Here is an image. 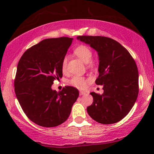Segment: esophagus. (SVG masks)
<instances>
[{"instance_id": "34e87169", "label": "esophagus", "mask_w": 154, "mask_h": 154, "mask_svg": "<svg viewBox=\"0 0 154 154\" xmlns=\"http://www.w3.org/2000/svg\"><path fill=\"white\" fill-rule=\"evenodd\" d=\"M79 94H80V95H84V94H86V92H84V91H82V90H81V91H80V92H79Z\"/></svg>"}]
</instances>
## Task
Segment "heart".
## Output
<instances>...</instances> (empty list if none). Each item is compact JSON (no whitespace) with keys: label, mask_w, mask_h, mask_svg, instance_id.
<instances>
[{"label":"heart","mask_w":154,"mask_h":154,"mask_svg":"<svg viewBox=\"0 0 154 154\" xmlns=\"http://www.w3.org/2000/svg\"><path fill=\"white\" fill-rule=\"evenodd\" d=\"M74 53L81 59L84 62L88 63L91 60L92 57V51L91 48L85 45H80L74 49ZM67 68V57H64L62 62V70L65 72ZM91 81L90 78L81 75H74L69 81V84L79 89H83L86 87L88 82Z\"/></svg>","instance_id":"obj_1"}]
</instances>
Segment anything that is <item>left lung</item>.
I'll return each mask as SVG.
<instances>
[{
  "label": "left lung",
  "instance_id": "obj_1",
  "mask_svg": "<svg viewBox=\"0 0 154 154\" xmlns=\"http://www.w3.org/2000/svg\"><path fill=\"white\" fill-rule=\"evenodd\" d=\"M77 38L94 48L100 60L95 83L103 85L104 93H90L93 102L87 107L88 114L102 124L121 121L138 96L139 73L135 61L127 49L111 38L80 35Z\"/></svg>",
  "mask_w": 154,
  "mask_h": 154
}]
</instances>
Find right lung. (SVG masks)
<instances>
[{"label": "right lung", "mask_w": 154, "mask_h": 154, "mask_svg": "<svg viewBox=\"0 0 154 154\" xmlns=\"http://www.w3.org/2000/svg\"><path fill=\"white\" fill-rule=\"evenodd\" d=\"M73 38L45 39L22 54L17 68L14 92L26 116L42 127H55L71 113L79 92L72 86L52 90L54 80L62 77V62Z\"/></svg>", "instance_id": "obj_1"}]
</instances>
